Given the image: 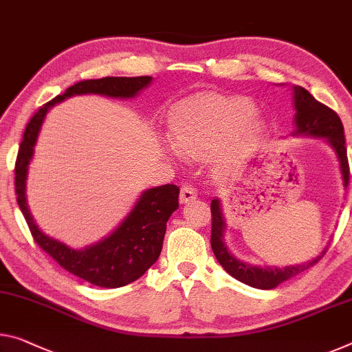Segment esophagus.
<instances>
[{"mask_svg":"<svg viewBox=\"0 0 352 352\" xmlns=\"http://www.w3.org/2000/svg\"><path fill=\"white\" fill-rule=\"evenodd\" d=\"M196 197H197L196 188L191 185H185L182 188V191H180V202L182 204H186V202H189V200H192Z\"/></svg>","mask_w":352,"mask_h":352,"instance_id":"esophagus-1","label":"esophagus"}]
</instances>
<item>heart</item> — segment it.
Listing matches in <instances>:
<instances>
[{"label":"heart","mask_w":352,"mask_h":352,"mask_svg":"<svg viewBox=\"0 0 352 352\" xmlns=\"http://www.w3.org/2000/svg\"><path fill=\"white\" fill-rule=\"evenodd\" d=\"M170 128L174 139L167 146L170 155L204 158L226 145L219 169L232 174L258 142L265 125L248 100L204 97L178 106L172 113Z\"/></svg>","instance_id":"b5f03b06"}]
</instances>
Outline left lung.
I'll return each instance as SVG.
<instances>
[{
    "mask_svg": "<svg viewBox=\"0 0 352 352\" xmlns=\"http://www.w3.org/2000/svg\"><path fill=\"white\" fill-rule=\"evenodd\" d=\"M293 100L294 109H296V114H294L296 131L293 133V136L326 138V141L336 150L340 163V170H342L343 186L346 188L349 183V164L346 147H344V130L338 114L329 108V106L318 102L309 91H305L300 86H294ZM224 232L226 219L224 214H222L221 202L219 199H213L211 200V249H213L217 261L236 280L260 289L276 288L278 283L300 274L302 271L316 265L324 256L327 250L326 248L316 258L309 261V263L287 266L282 267V270L280 267L250 266L249 263H244V261L235 258V256L228 252L224 243Z\"/></svg>",
    "mask_w": 352,
    "mask_h": 352,
    "instance_id": "8db88e82",
    "label": "left lung"
}]
</instances>
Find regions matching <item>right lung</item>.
<instances>
[{
  "mask_svg": "<svg viewBox=\"0 0 352 352\" xmlns=\"http://www.w3.org/2000/svg\"><path fill=\"white\" fill-rule=\"evenodd\" d=\"M152 82V76H106L85 80L70 86L63 96L54 97L31 117L23 133L15 161V194L21 213L34 241L70 274L92 285L119 288L138 280L152 266L163 249L166 224L178 208V186L163 185L141 194L120 226L92 246L75 250L50 238L36 226L26 204L28 166L34 156V146L50 108L65 98L82 94H100L113 98H133Z\"/></svg>",
  "mask_w": 352,
  "mask_h": 352,
  "instance_id": "add662e5",
  "label": "right lung"
}]
</instances>
